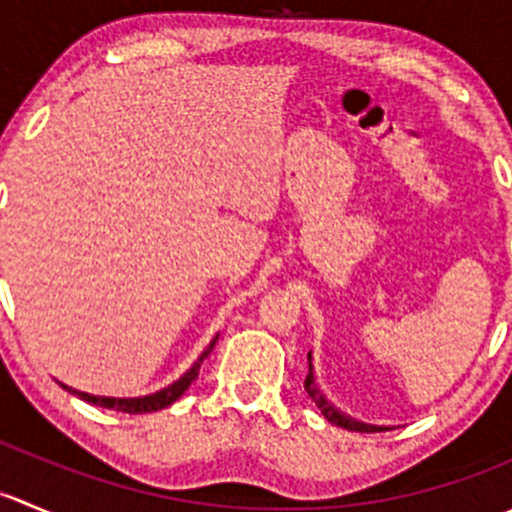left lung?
Segmentation results:
<instances>
[{"label":"left lung","mask_w":512,"mask_h":512,"mask_svg":"<svg viewBox=\"0 0 512 512\" xmlns=\"http://www.w3.org/2000/svg\"><path fill=\"white\" fill-rule=\"evenodd\" d=\"M309 359V374L307 379H304V391L309 394V399L317 404V409L322 411V416L327 418L329 423H334V426L339 428H347V431H359V433H371V431H389L386 426H374V423H364V421H356V418H352L349 414H344V411H339L337 406L332 404V401L324 396V391L319 389L317 381H314V366H312V352L307 354Z\"/></svg>","instance_id":"1"}]
</instances>
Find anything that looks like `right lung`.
Wrapping results in <instances>:
<instances>
[{"mask_svg":"<svg viewBox=\"0 0 512 512\" xmlns=\"http://www.w3.org/2000/svg\"><path fill=\"white\" fill-rule=\"evenodd\" d=\"M215 342H218V337H213V342L208 344V347L203 349V354L198 356V359L193 361V366H190L188 371H185L180 379H175L173 384H168L165 389L156 391V394H148V396H136V399H116V396H96V394H86V391H79V389H71V386L61 384V389H66L69 394L79 396L81 401H86V404H94V406H103V409H113V411H121V414H153V411H160L165 409V406H170L173 401H178L180 396L185 394V389H188L190 384H193L195 379H198V371H200V364H203V359L213 352Z\"/></svg>","mask_w":512,"mask_h":512,"instance_id":"obj_1","label":"right lung"}]
</instances>
